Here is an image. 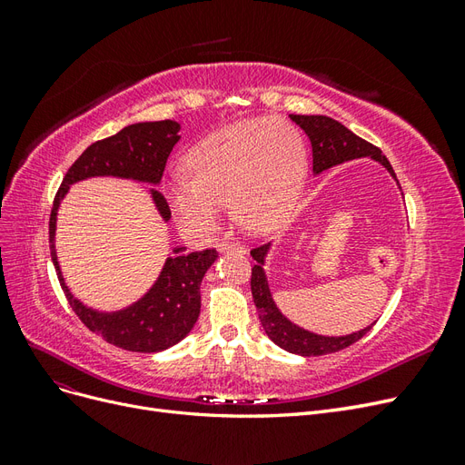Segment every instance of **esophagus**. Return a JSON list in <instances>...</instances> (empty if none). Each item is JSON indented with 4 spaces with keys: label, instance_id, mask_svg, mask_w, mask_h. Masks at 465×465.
Instances as JSON below:
<instances>
[{
    "label": "esophagus",
    "instance_id": "esophagus-1",
    "mask_svg": "<svg viewBox=\"0 0 465 465\" xmlns=\"http://www.w3.org/2000/svg\"><path fill=\"white\" fill-rule=\"evenodd\" d=\"M219 252H238V254H246V246L241 242H229V241H219L217 242Z\"/></svg>",
    "mask_w": 465,
    "mask_h": 465
}]
</instances>
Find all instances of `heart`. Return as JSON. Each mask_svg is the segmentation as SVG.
I'll list each match as a JSON object with an SVG mask.
<instances>
[{
	"label": "heart",
	"instance_id": "1",
	"mask_svg": "<svg viewBox=\"0 0 465 465\" xmlns=\"http://www.w3.org/2000/svg\"><path fill=\"white\" fill-rule=\"evenodd\" d=\"M187 174L166 182V200L182 229L203 236L215 227L224 203L241 227L263 232L289 213L306 173L299 130L283 120L227 125L195 143Z\"/></svg>",
	"mask_w": 465,
	"mask_h": 465
}]
</instances>
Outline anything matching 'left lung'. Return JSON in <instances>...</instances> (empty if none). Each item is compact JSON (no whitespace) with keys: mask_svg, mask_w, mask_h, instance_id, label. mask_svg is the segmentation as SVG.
<instances>
[{"mask_svg":"<svg viewBox=\"0 0 465 465\" xmlns=\"http://www.w3.org/2000/svg\"><path fill=\"white\" fill-rule=\"evenodd\" d=\"M289 118L301 125L304 134L308 135L312 143V171L314 174H320L328 168L341 164L353 159H362V157H371L382 164L386 171L396 178V173L390 164V161L384 157L382 151L374 147L372 143L364 142L362 137L355 135L351 130H347L343 124H340L333 118L328 116H301V114H289ZM272 242H267L263 246L252 248L250 256L256 260L254 267H252V279H250V287H252V297H254V304L258 308V316L262 326L267 333L270 340L279 345L281 349L289 351V353L294 355H302V357H318V355H328L335 353V351H341L349 345H353L359 341L361 337L371 331L374 323H371L369 328H364L361 331L341 335V337H326V335H318L312 331H306L299 328L297 323H292L287 320L277 304L273 302L270 283H267V277L263 272L265 265V256L270 252Z\"/></svg>","mask_w":465,"mask_h":465,"instance_id":"1","label":"left lung"}]
</instances>
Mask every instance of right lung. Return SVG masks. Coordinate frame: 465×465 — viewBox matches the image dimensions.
<instances>
[{
    "label": "right lung",
    "instance_id": "add662e5",
    "mask_svg": "<svg viewBox=\"0 0 465 465\" xmlns=\"http://www.w3.org/2000/svg\"><path fill=\"white\" fill-rule=\"evenodd\" d=\"M178 132L180 124L174 120L139 122L125 125L116 135L93 143L69 166L50 213V254L69 306L74 308L79 320L104 341L125 351H135V353L164 351L184 340L192 331L202 308V279L217 260V250L211 248L188 254L186 246L173 248V254L166 258L159 279L142 299L124 311L98 312L75 299L65 285L54 244L55 221H58L62 200L75 182L94 176H116L157 186L163 178L168 154L180 139ZM149 192L163 221L171 219V209L164 195L154 188Z\"/></svg>",
    "mask_w": 465,
    "mask_h": 465
}]
</instances>
